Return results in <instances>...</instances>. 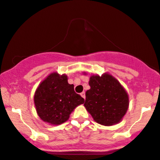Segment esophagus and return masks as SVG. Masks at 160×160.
Returning <instances> with one entry per match:
<instances>
[{
  "instance_id": "34e87169",
  "label": "esophagus",
  "mask_w": 160,
  "mask_h": 160,
  "mask_svg": "<svg viewBox=\"0 0 160 160\" xmlns=\"http://www.w3.org/2000/svg\"><path fill=\"white\" fill-rule=\"evenodd\" d=\"M80 95L82 96V98H83L84 99L86 98V95H85V92H82V93H80Z\"/></svg>"
}]
</instances>
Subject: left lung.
I'll list each match as a JSON object with an SVG mask.
<instances>
[{"label": "left lung", "instance_id": "8db88e82", "mask_svg": "<svg viewBox=\"0 0 160 160\" xmlns=\"http://www.w3.org/2000/svg\"><path fill=\"white\" fill-rule=\"evenodd\" d=\"M86 92V110L100 124L111 126L122 121L128 109L129 98L126 90L109 74L92 75Z\"/></svg>", "mask_w": 160, "mask_h": 160}]
</instances>
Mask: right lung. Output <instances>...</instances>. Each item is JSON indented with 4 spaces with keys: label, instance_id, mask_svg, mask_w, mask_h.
Listing matches in <instances>:
<instances>
[{
    "label": "right lung",
    "instance_id": "1",
    "mask_svg": "<svg viewBox=\"0 0 160 160\" xmlns=\"http://www.w3.org/2000/svg\"><path fill=\"white\" fill-rule=\"evenodd\" d=\"M84 99L74 92L65 74L53 72L42 81L34 95L38 116L45 122L59 125L68 120L71 113Z\"/></svg>",
    "mask_w": 160,
    "mask_h": 160
}]
</instances>
